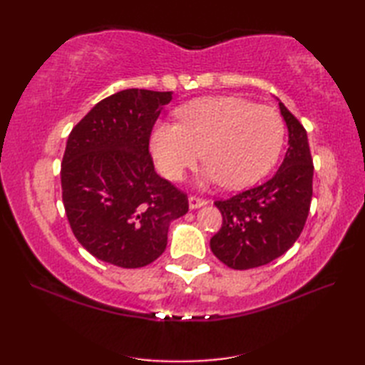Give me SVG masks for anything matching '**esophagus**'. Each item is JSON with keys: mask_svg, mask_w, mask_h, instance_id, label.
<instances>
[{"mask_svg": "<svg viewBox=\"0 0 365 365\" xmlns=\"http://www.w3.org/2000/svg\"><path fill=\"white\" fill-rule=\"evenodd\" d=\"M188 202H190V208H191V210H195V208L202 207V205L205 204V200L200 199V197H196V196H190V197H188Z\"/></svg>", "mask_w": 365, "mask_h": 365, "instance_id": "34e87169", "label": "esophagus"}]
</instances>
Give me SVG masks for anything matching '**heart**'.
Returning a JSON list of instances; mask_svg holds the SVG:
<instances>
[{"label": "heart", "mask_w": 365, "mask_h": 365, "mask_svg": "<svg viewBox=\"0 0 365 365\" xmlns=\"http://www.w3.org/2000/svg\"><path fill=\"white\" fill-rule=\"evenodd\" d=\"M177 119L158 122L149 139L160 173L170 180L195 168L202 150L205 182L243 188L273 166L284 143L279 113L240 97L192 100L178 108Z\"/></svg>", "instance_id": "heart-1"}]
</instances>
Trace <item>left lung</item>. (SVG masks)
I'll return each mask as SVG.
<instances>
[{
    "label": "left lung",
    "instance_id": "1",
    "mask_svg": "<svg viewBox=\"0 0 365 365\" xmlns=\"http://www.w3.org/2000/svg\"><path fill=\"white\" fill-rule=\"evenodd\" d=\"M289 149L277 173L257 187L215 200L222 226L210 240L213 254L234 269L257 268L289 251L304 229L312 200L314 165L306 128L279 102Z\"/></svg>",
    "mask_w": 365,
    "mask_h": 365
}]
</instances>
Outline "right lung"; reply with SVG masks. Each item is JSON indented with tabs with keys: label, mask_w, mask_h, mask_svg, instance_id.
<instances>
[{
	"label": "right lung",
	"mask_w": 365,
	"mask_h": 365,
	"mask_svg": "<svg viewBox=\"0 0 365 365\" xmlns=\"http://www.w3.org/2000/svg\"><path fill=\"white\" fill-rule=\"evenodd\" d=\"M173 92L125 89L103 98L76 123L61 165L68 224L98 260L141 268L168 245L170 221L188 197L161 178L149 152L152 128Z\"/></svg>",
	"instance_id": "right-lung-1"
}]
</instances>
